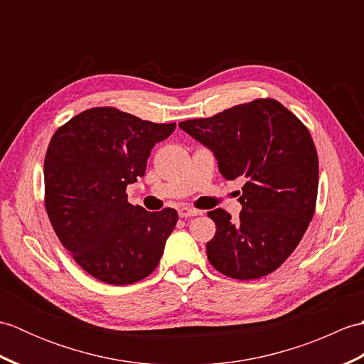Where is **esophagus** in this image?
Masks as SVG:
<instances>
[{"label": "esophagus", "mask_w": 364, "mask_h": 364, "mask_svg": "<svg viewBox=\"0 0 364 364\" xmlns=\"http://www.w3.org/2000/svg\"><path fill=\"white\" fill-rule=\"evenodd\" d=\"M203 214V211L196 210V208H191V206H181L180 210H178V215L180 218H194V215H200Z\"/></svg>", "instance_id": "34e87169"}]
</instances>
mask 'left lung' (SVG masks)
<instances>
[{
	"mask_svg": "<svg viewBox=\"0 0 364 364\" xmlns=\"http://www.w3.org/2000/svg\"><path fill=\"white\" fill-rule=\"evenodd\" d=\"M178 127L214 153L225 180L245 178L236 222L222 208L208 213L218 228L206 244L213 267L236 280L274 272L296 250L314 215L319 161L310 131L272 98Z\"/></svg>",
	"mask_w": 364,
	"mask_h": 364,
	"instance_id": "left-lung-1",
	"label": "left lung"
}]
</instances>
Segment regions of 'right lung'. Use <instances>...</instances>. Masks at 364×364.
Returning <instances> with one entry per match:
<instances>
[{
  "mask_svg": "<svg viewBox=\"0 0 364 364\" xmlns=\"http://www.w3.org/2000/svg\"><path fill=\"white\" fill-rule=\"evenodd\" d=\"M176 123H153L117 107H92L53 134L45 154V208L54 233L97 280L131 284L149 277L178 213L128 203L127 186L145 175L154 144Z\"/></svg>",
  "mask_w": 364,
  "mask_h": 364,
  "instance_id": "1",
  "label": "right lung"
}]
</instances>
